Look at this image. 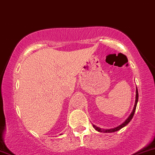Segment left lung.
<instances>
[{
	"label": "left lung",
	"mask_w": 155,
	"mask_h": 155,
	"mask_svg": "<svg viewBox=\"0 0 155 155\" xmlns=\"http://www.w3.org/2000/svg\"><path fill=\"white\" fill-rule=\"evenodd\" d=\"M138 89L136 88V103H135V106H134V108H133L132 113H131V114L130 115V117L128 118L126 120L125 122H124V123H122V124H120V126H118V127H115V128H112V129H109V130H103L101 128H99V127H96V126L93 125V127H95V129L96 130H97L98 132H104V133H113V132H116V131L122 129V127H124V126L127 125V124L129 123L130 122V120H132V118L133 117V115H134V113H135V111H136V106H137V103H138Z\"/></svg>",
	"instance_id": "1"
}]
</instances>
